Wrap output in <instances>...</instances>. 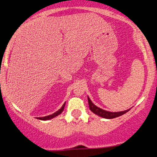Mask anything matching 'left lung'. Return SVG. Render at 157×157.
Instances as JSON below:
<instances>
[{"label":"left lung","instance_id":"1","mask_svg":"<svg viewBox=\"0 0 157 157\" xmlns=\"http://www.w3.org/2000/svg\"><path fill=\"white\" fill-rule=\"evenodd\" d=\"M88 101H89L90 110H91L94 113L97 114V116L105 118V119H113V118L117 117L122 116V115H123L124 113H127L128 111H130L131 109H130L125 110V111H118V112H111V111H105V110H103L100 109V108L97 107V106L95 105L92 102V101L90 100L89 97H88Z\"/></svg>","mask_w":157,"mask_h":157}]
</instances>
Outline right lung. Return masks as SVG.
<instances>
[{
    "label": "right lung",
    "mask_w": 157,
    "mask_h": 157,
    "mask_svg": "<svg viewBox=\"0 0 157 157\" xmlns=\"http://www.w3.org/2000/svg\"><path fill=\"white\" fill-rule=\"evenodd\" d=\"M65 105H66V102H65L63 105V106H62V107H61L60 109H59L58 111H56L55 113H52V114H51V115H48V116H46V117H37V119H38V120H51V119H52V118H55V117H57V116H58V115H60V113H62L63 111Z\"/></svg>",
    "instance_id": "right-lung-1"
}]
</instances>
